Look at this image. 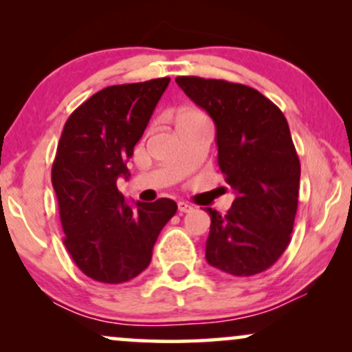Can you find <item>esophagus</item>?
<instances>
[{
  "instance_id": "34e87169",
  "label": "esophagus",
  "mask_w": 352,
  "mask_h": 352,
  "mask_svg": "<svg viewBox=\"0 0 352 352\" xmlns=\"http://www.w3.org/2000/svg\"><path fill=\"white\" fill-rule=\"evenodd\" d=\"M193 210V207L192 205H188L187 201H179V212L180 213H188V212H192Z\"/></svg>"
}]
</instances>
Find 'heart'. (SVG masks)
Segmentation results:
<instances>
[{
    "mask_svg": "<svg viewBox=\"0 0 352 352\" xmlns=\"http://www.w3.org/2000/svg\"><path fill=\"white\" fill-rule=\"evenodd\" d=\"M201 114V112L197 111V109H184V111L180 112L179 119H182V117H187V116H199Z\"/></svg>",
    "mask_w": 352,
    "mask_h": 352,
    "instance_id": "obj_1",
    "label": "heart"
}]
</instances>
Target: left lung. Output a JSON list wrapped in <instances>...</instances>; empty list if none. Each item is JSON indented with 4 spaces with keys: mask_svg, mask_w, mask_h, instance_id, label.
<instances>
[{
    "mask_svg": "<svg viewBox=\"0 0 352 352\" xmlns=\"http://www.w3.org/2000/svg\"><path fill=\"white\" fill-rule=\"evenodd\" d=\"M175 80L215 122L220 172L236 192L227 215L207 208L205 258L233 276L265 272L292 241L298 210L301 167L286 117L245 84L197 76Z\"/></svg>",
    "mask_w": 352,
    "mask_h": 352,
    "instance_id": "1",
    "label": "left lung"
}]
</instances>
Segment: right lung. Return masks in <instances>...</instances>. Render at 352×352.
Returning a JSON list of instances; mask_svg holds the SVG:
<instances>
[{
  "mask_svg": "<svg viewBox=\"0 0 352 352\" xmlns=\"http://www.w3.org/2000/svg\"><path fill=\"white\" fill-rule=\"evenodd\" d=\"M170 78L109 86L82 102L66 120L52 162L64 246L86 276L125 283L147 268L160 230L177 204L159 199L131 207L117 188L129 177L148 119Z\"/></svg>",
  "mask_w": 352,
  "mask_h": 352,
  "instance_id": "right-lung-1",
  "label": "right lung"
}]
</instances>
